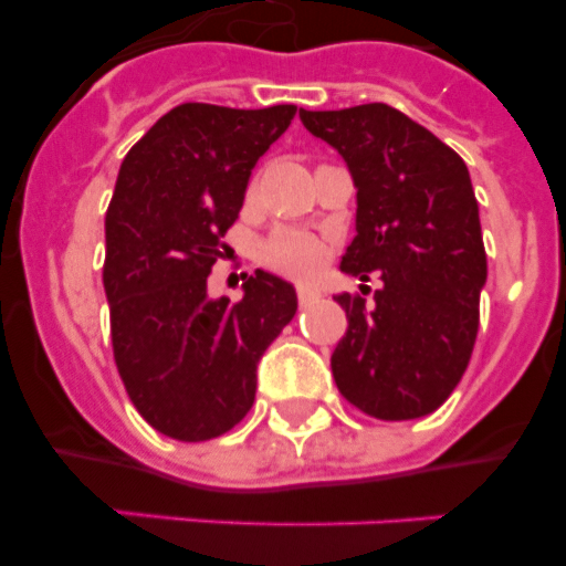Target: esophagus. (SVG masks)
Masks as SVG:
<instances>
[{
  "label": "esophagus",
  "instance_id": "1",
  "mask_svg": "<svg viewBox=\"0 0 566 566\" xmlns=\"http://www.w3.org/2000/svg\"><path fill=\"white\" fill-rule=\"evenodd\" d=\"M297 300L303 308L312 306V303H317L319 300V289L317 286H297Z\"/></svg>",
  "mask_w": 566,
  "mask_h": 566
}]
</instances>
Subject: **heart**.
<instances>
[{
	"instance_id": "1",
	"label": "heart",
	"mask_w": 566,
	"mask_h": 566,
	"mask_svg": "<svg viewBox=\"0 0 566 566\" xmlns=\"http://www.w3.org/2000/svg\"><path fill=\"white\" fill-rule=\"evenodd\" d=\"M263 260L289 277H308L323 263V247L306 232H277L263 247Z\"/></svg>"
}]
</instances>
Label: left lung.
Here are the masks:
<instances>
[{"mask_svg":"<svg viewBox=\"0 0 566 566\" xmlns=\"http://www.w3.org/2000/svg\"><path fill=\"white\" fill-rule=\"evenodd\" d=\"M300 122L343 155L357 189V234L339 269L382 277L371 312L337 294L348 328L332 354L334 382L368 417H428L468 368L488 283L468 167L388 104L300 109Z\"/></svg>","mask_w":566,"mask_h":566,"instance_id":"1","label":"left lung"}]
</instances>
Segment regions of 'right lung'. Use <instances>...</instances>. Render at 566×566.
I'll list each match as a JSON object with an SVG mask.
<instances>
[{
    "instance_id": "right-lung-1",
    "label": "right lung",
    "mask_w": 566,
    "mask_h": 566,
    "mask_svg": "<svg viewBox=\"0 0 566 566\" xmlns=\"http://www.w3.org/2000/svg\"><path fill=\"white\" fill-rule=\"evenodd\" d=\"M294 113L181 104L118 169L104 218L113 354L138 413L169 439L232 431L254 402L260 357L297 312L292 283L263 269L238 303L207 292L254 164Z\"/></svg>"
}]
</instances>
